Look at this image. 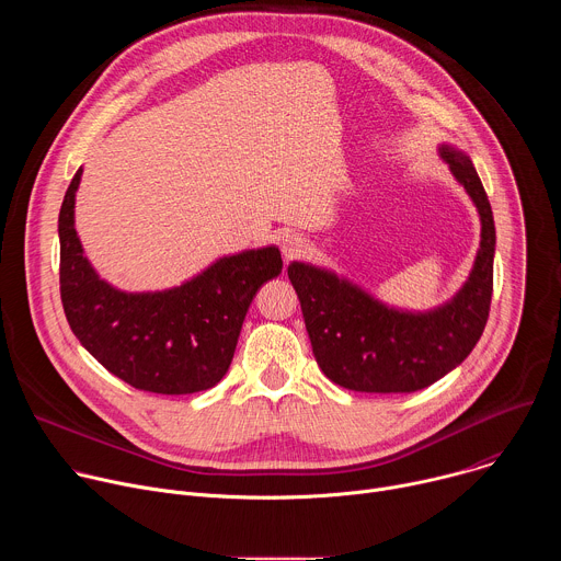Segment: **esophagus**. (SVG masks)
Returning a JSON list of instances; mask_svg holds the SVG:
<instances>
[{
	"instance_id": "obj_1",
	"label": "esophagus",
	"mask_w": 561,
	"mask_h": 561,
	"mask_svg": "<svg viewBox=\"0 0 561 561\" xmlns=\"http://www.w3.org/2000/svg\"><path fill=\"white\" fill-rule=\"evenodd\" d=\"M308 251V242L306 237H301L299 232H286L282 239V253L286 260H297L304 257V253Z\"/></svg>"
}]
</instances>
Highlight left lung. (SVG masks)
<instances>
[{"label": "left lung", "mask_w": 561, "mask_h": 561, "mask_svg": "<svg viewBox=\"0 0 561 561\" xmlns=\"http://www.w3.org/2000/svg\"><path fill=\"white\" fill-rule=\"evenodd\" d=\"M439 157L472 199L482 242L463 286L446 304L415 312L381 304L333 271L293 262L288 279L322 373L359 392H415L457 368L486 327L493 297L495 221L470 157L439 146Z\"/></svg>", "instance_id": "8db88e82"}]
</instances>
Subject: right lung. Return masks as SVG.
Returning a JSON list of instances; mask_svg holds the SVG:
<instances>
[{
  "mask_svg": "<svg viewBox=\"0 0 561 561\" xmlns=\"http://www.w3.org/2000/svg\"><path fill=\"white\" fill-rule=\"evenodd\" d=\"M79 169L59 210V290L70 331L108 373L137 390L188 394L228 370L255 293L282 273L279 249H251L213 262L193 279L154 293L104 282L75 230Z\"/></svg>",
  "mask_w": 561,
  "mask_h": 561,
  "instance_id": "right-lung-1",
  "label": "right lung"
}]
</instances>
